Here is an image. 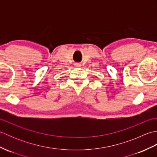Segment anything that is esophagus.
I'll return each mask as SVG.
<instances>
[{
	"mask_svg": "<svg viewBox=\"0 0 157 157\" xmlns=\"http://www.w3.org/2000/svg\"><path fill=\"white\" fill-rule=\"evenodd\" d=\"M76 66H80V65H79V64H76Z\"/></svg>",
	"mask_w": 157,
	"mask_h": 157,
	"instance_id": "34e87169",
	"label": "esophagus"
}]
</instances>
